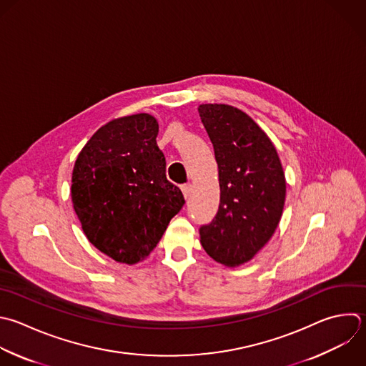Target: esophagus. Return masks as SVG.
Wrapping results in <instances>:
<instances>
[{
	"label": "esophagus",
	"instance_id": "obj_1",
	"mask_svg": "<svg viewBox=\"0 0 366 366\" xmlns=\"http://www.w3.org/2000/svg\"><path fill=\"white\" fill-rule=\"evenodd\" d=\"M182 192H183V194H184V197L187 199V197L190 196V193H192V184H190V183L183 184V186H182Z\"/></svg>",
	"mask_w": 366,
	"mask_h": 366
}]
</instances>
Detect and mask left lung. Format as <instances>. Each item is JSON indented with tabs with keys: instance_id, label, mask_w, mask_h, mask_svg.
Listing matches in <instances>:
<instances>
[{
	"instance_id": "left-lung-1",
	"label": "left lung",
	"mask_w": 366,
	"mask_h": 366,
	"mask_svg": "<svg viewBox=\"0 0 366 366\" xmlns=\"http://www.w3.org/2000/svg\"><path fill=\"white\" fill-rule=\"evenodd\" d=\"M214 149L220 203L203 224L200 243L226 266L249 262L273 236L282 217L286 180L266 133L242 110L227 104L199 106Z\"/></svg>"
}]
</instances>
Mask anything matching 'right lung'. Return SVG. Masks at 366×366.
<instances>
[{
  "instance_id": "obj_1",
  "label": "right lung",
  "mask_w": 366,
  "mask_h": 366,
  "mask_svg": "<svg viewBox=\"0 0 366 366\" xmlns=\"http://www.w3.org/2000/svg\"><path fill=\"white\" fill-rule=\"evenodd\" d=\"M157 120L146 113L100 127L80 152L71 200L92 244L116 262L134 264L150 254L184 204L166 177Z\"/></svg>"
}]
</instances>
